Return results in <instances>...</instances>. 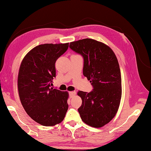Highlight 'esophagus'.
I'll return each instance as SVG.
<instances>
[{
  "mask_svg": "<svg viewBox=\"0 0 151 151\" xmlns=\"http://www.w3.org/2000/svg\"><path fill=\"white\" fill-rule=\"evenodd\" d=\"M75 94H76V92L75 91H70L69 92V95H70V96H71V98L73 96H74Z\"/></svg>",
  "mask_w": 151,
  "mask_h": 151,
  "instance_id": "34e87169",
  "label": "esophagus"
}]
</instances>
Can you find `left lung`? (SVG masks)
Listing matches in <instances>:
<instances>
[{
    "label": "left lung",
    "instance_id": "obj_1",
    "mask_svg": "<svg viewBox=\"0 0 151 151\" xmlns=\"http://www.w3.org/2000/svg\"><path fill=\"white\" fill-rule=\"evenodd\" d=\"M69 47L82 55L83 75L94 88L90 93H77L82 100L78 109L80 117L91 127H103L115 116L120 104L122 78L118 59L110 47L91 38L72 42Z\"/></svg>",
    "mask_w": 151,
    "mask_h": 151
}]
</instances>
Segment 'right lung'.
<instances>
[{"label":"right lung","mask_w":151,"mask_h":151,"mask_svg":"<svg viewBox=\"0 0 151 151\" xmlns=\"http://www.w3.org/2000/svg\"><path fill=\"white\" fill-rule=\"evenodd\" d=\"M68 47L69 43L38 45L20 64L17 80L20 102L27 114L42 125L60 124L68 109V92L51 87L56 76L55 62Z\"/></svg>","instance_id":"right-lung-1"}]
</instances>
